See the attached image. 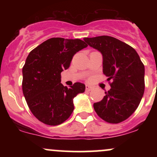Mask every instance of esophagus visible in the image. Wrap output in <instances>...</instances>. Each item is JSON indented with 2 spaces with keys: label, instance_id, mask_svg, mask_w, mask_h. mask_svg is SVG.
Wrapping results in <instances>:
<instances>
[{
  "label": "esophagus",
  "instance_id": "obj_1",
  "mask_svg": "<svg viewBox=\"0 0 157 157\" xmlns=\"http://www.w3.org/2000/svg\"><path fill=\"white\" fill-rule=\"evenodd\" d=\"M92 89H93L92 86H89V85H86V91H91V90H92Z\"/></svg>",
  "mask_w": 157,
  "mask_h": 157
}]
</instances>
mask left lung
<instances>
[{"label": "left lung", "mask_w": 157, "mask_h": 157, "mask_svg": "<svg viewBox=\"0 0 157 157\" xmlns=\"http://www.w3.org/2000/svg\"><path fill=\"white\" fill-rule=\"evenodd\" d=\"M89 46L102 55V71L112 79L111 89L101 101L94 103L100 118L109 123H120L140 105L145 91V66L134 48L110 36L84 37Z\"/></svg>", "instance_id": "obj_1"}]
</instances>
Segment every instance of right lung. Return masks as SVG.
<instances>
[{
	"label": "right lung",
	"instance_id": "right-lung-1",
	"mask_svg": "<svg viewBox=\"0 0 157 157\" xmlns=\"http://www.w3.org/2000/svg\"><path fill=\"white\" fill-rule=\"evenodd\" d=\"M88 45L80 39L52 37L30 52L23 67V93L30 111L40 121L57 125L73 112V99L86 86L75 82L67 88L60 74L70 66L73 56Z\"/></svg>",
	"mask_w": 157,
	"mask_h": 157
}]
</instances>
